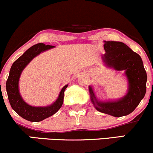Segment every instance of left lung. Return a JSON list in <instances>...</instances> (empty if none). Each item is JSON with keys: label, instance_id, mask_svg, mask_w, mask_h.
<instances>
[{"label": "left lung", "instance_id": "left-lung-1", "mask_svg": "<svg viewBox=\"0 0 153 153\" xmlns=\"http://www.w3.org/2000/svg\"><path fill=\"white\" fill-rule=\"evenodd\" d=\"M105 53L102 61L108 67L117 71H124L128 81V91L122 97L115 100H100L95 94L93 86L89 85L91 100L100 113L113 117H122L134 111L146 93L147 73L141 57L122 42L104 40Z\"/></svg>", "mask_w": 153, "mask_h": 153}]
</instances>
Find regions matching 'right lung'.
Here are the masks:
<instances>
[{"mask_svg":"<svg viewBox=\"0 0 153 153\" xmlns=\"http://www.w3.org/2000/svg\"><path fill=\"white\" fill-rule=\"evenodd\" d=\"M55 46L38 43L27 49L15 61L10 68L6 81V91L10 105L23 118L30 122H39L52 116L58 111L63 103L64 92L68 85H65L60 91L57 100L48 106H32L27 104L22 97L19 91V80L22 72L36 56Z\"/></svg>","mask_w":153,"mask_h":153,"instance_id":"obj_1","label":"right lung"}]
</instances>
